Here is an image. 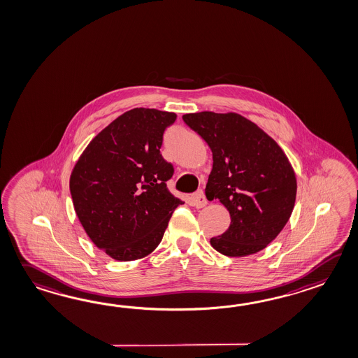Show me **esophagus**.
<instances>
[{
	"instance_id": "esophagus-1",
	"label": "esophagus",
	"mask_w": 358,
	"mask_h": 358,
	"mask_svg": "<svg viewBox=\"0 0 358 358\" xmlns=\"http://www.w3.org/2000/svg\"><path fill=\"white\" fill-rule=\"evenodd\" d=\"M207 199L203 190H198L195 194H192L190 198V204L192 207L203 208L207 206Z\"/></svg>"
}]
</instances>
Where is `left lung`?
Returning <instances> with one entry per match:
<instances>
[{"instance_id": "left-lung-1", "label": "left lung", "mask_w": 358, "mask_h": 358, "mask_svg": "<svg viewBox=\"0 0 358 358\" xmlns=\"http://www.w3.org/2000/svg\"><path fill=\"white\" fill-rule=\"evenodd\" d=\"M212 150L208 200L218 199L230 227L210 245L227 257L255 255L289 221L296 196L294 169L278 143L238 113L200 111L182 115Z\"/></svg>"}]
</instances>
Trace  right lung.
Masks as SVG:
<instances>
[{
	"label": "right lung",
	"mask_w": 358,
	"mask_h": 358,
	"mask_svg": "<svg viewBox=\"0 0 358 358\" xmlns=\"http://www.w3.org/2000/svg\"><path fill=\"white\" fill-rule=\"evenodd\" d=\"M175 113L135 108L88 143L73 168V206L88 238L113 259H140L159 245L182 200L167 189L173 166L162 157Z\"/></svg>",
	"instance_id": "1"
}]
</instances>
